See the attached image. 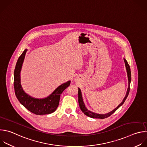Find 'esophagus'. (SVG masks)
<instances>
[{
  "mask_svg": "<svg viewBox=\"0 0 147 147\" xmlns=\"http://www.w3.org/2000/svg\"><path fill=\"white\" fill-rule=\"evenodd\" d=\"M80 77H77L76 78H75V81L76 82H77V81H78L79 80H80Z\"/></svg>",
  "mask_w": 147,
  "mask_h": 147,
  "instance_id": "34e87169",
  "label": "esophagus"
}]
</instances>
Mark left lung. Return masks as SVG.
Listing matches in <instances>:
<instances>
[{
  "label": "left lung",
  "mask_w": 147,
  "mask_h": 147,
  "mask_svg": "<svg viewBox=\"0 0 147 147\" xmlns=\"http://www.w3.org/2000/svg\"><path fill=\"white\" fill-rule=\"evenodd\" d=\"M124 62H125V67H126V72H127V79H128V88L126 93V95L125 96V97L123 98L122 102L117 106V107H116L115 109H114L112 111L109 112V113L107 114H97L96 113H93L92 111H90L89 110H88L87 109V108L86 107L84 102L83 101V98H82V93H81V89L78 88V103H79V106L80 107L81 110L82 111V113H84V114L85 115H86L88 117H89L90 118H99V119H104L106 118H107L109 117H110L111 114H113L116 110H117L125 102V101L126 100L127 97L128 96L129 93V90H130V82H131V71H130V66L127 62V61L125 59V58H123Z\"/></svg>",
  "instance_id": "left-lung-1"
}]
</instances>
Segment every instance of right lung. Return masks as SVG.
Masks as SVG:
<instances>
[{
  "label": "right lung",
  "mask_w": 147,
  "mask_h": 147,
  "mask_svg": "<svg viewBox=\"0 0 147 147\" xmlns=\"http://www.w3.org/2000/svg\"><path fill=\"white\" fill-rule=\"evenodd\" d=\"M27 49L24 51L19 57L14 70V87L15 94L20 103L27 110L36 115H45L54 113L57 109L61 93L70 84L68 81L59 86L48 96L42 99L32 97L24 90L21 84V71L25 59Z\"/></svg>",
  "instance_id": "obj_1"
}]
</instances>
